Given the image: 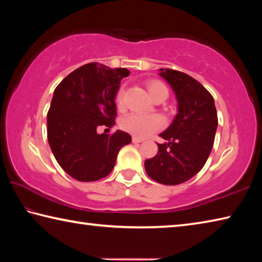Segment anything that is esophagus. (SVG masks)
<instances>
[{"instance_id": "esophagus-1", "label": "esophagus", "mask_w": 262, "mask_h": 262, "mask_svg": "<svg viewBox=\"0 0 262 262\" xmlns=\"http://www.w3.org/2000/svg\"><path fill=\"white\" fill-rule=\"evenodd\" d=\"M141 142H143L142 139H139V137H133V143H141Z\"/></svg>"}]
</instances>
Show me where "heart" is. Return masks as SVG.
<instances>
[{
	"mask_svg": "<svg viewBox=\"0 0 262 262\" xmlns=\"http://www.w3.org/2000/svg\"><path fill=\"white\" fill-rule=\"evenodd\" d=\"M148 91L151 98H155L157 95L162 92H166L167 89L163 83L154 81L148 84ZM115 104L119 110L125 107V90L120 89L115 96ZM164 125L163 119L157 114H140V113H132L122 119L121 128L123 130L130 133L132 135L136 137H148L155 132L161 129Z\"/></svg>",
	"mask_w": 262,
	"mask_h": 262,
	"instance_id": "obj_1",
	"label": "heart"
}]
</instances>
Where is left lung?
Here are the masks:
<instances>
[{"instance_id":"8db88e82","label":"left lung","mask_w":262,"mask_h":262,"mask_svg":"<svg viewBox=\"0 0 262 262\" xmlns=\"http://www.w3.org/2000/svg\"><path fill=\"white\" fill-rule=\"evenodd\" d=\"M159 76L173 90L178 113L166 130L159 134L165 143L144 162L150 178L163 185H179L201 171L214 145L217 129L215 101L209 91L189 75L159 69Z\"/></svg>"}]
</instances>
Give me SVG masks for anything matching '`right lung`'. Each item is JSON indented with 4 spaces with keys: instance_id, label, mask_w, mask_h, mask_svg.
Instances as JSON below:
<instances>
[{
    "instance_id": "add662e5",
    "label": "right lung",
    "mask_w": 262,
    "mask_h": 262,
    "mask_svg": "<svg viewBox=\"0 0 262 262\" xmlns=\"http://www.w3.org/2000/svg\"><path fill=\"white\" fill-rule=\"evenodd\" d=\"M129 72L92 62L74 70L56 86L47 113V139L66 173L78 181H96L113 170L120 149L132 142L126 132L98 134L115 125V96Z\"/></svg>"
}]
</instances>
